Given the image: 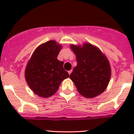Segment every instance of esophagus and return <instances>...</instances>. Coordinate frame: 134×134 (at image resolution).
Wrapping results in <instances>:
<instances>
[{"mask_svg":"<svg viewBox=\"0 0 134 134\" xmlns=\"http://www.w3.org/2000/svg\"><path fill=\"white\" fill-rule=\"evenodd\" d=\"M72 70H69L68 71V74H70L71 73H72Z\"/></svg>","mask_w":134,"mask_h":134,"instance_id":"34e87169","label":"esophagus"}]
</instances>
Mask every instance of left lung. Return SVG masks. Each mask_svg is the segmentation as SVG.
<instances>
[{"instance_id":"8db88e82","label":"left lung","mask_w":134,"mask_h":134,"mask_svg":"<svg viewBox=\"0 0 134 134\" xmlns=\"http://www.w3.org/2000/svg\"><path fill=\"white\" fill-rule=\"evenodd\" d=\"M77 65L70 75L79 93L86 98L99 95L107 88L111 78V67L106 56L90 43L82 47L72 45Z\"/></svg>"}]
</instances>
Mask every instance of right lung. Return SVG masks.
I'll use <instances>...</instances> for the list:
<instances>
[{
	"label": "right lung",
	"instance_id": "obj_1",
	"mask_svg": "<svg viewBox=\"0 0 134 134\" xmlns=\"http://www.w3.org/2000/svg\"><path fill=\"white\" fill-rule=\"evenodd\" d=\"M61 46L51 40L37 48L27 64L25 79L34 93L41 97H49L58 91L62 81L69 77L64 69L63 62L57 57Z\"/></svg>",
	"mask_w": 134,
	"mask_h": 134
}]
</instances>
